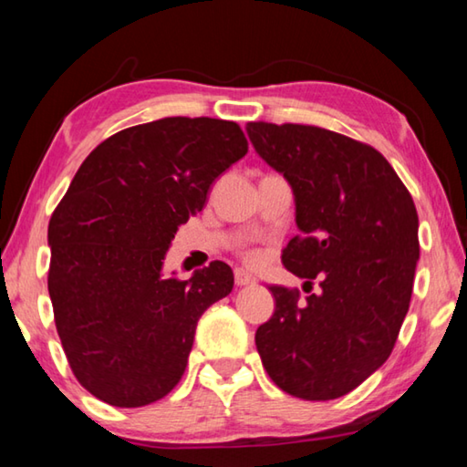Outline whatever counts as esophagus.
I'll return each instance as SVG.
<instances>
[{
	"label": "esophagus",
	"instance_id": "esophagus-1",
	"mask_svg": "<svg viewBox=\"0 0 467 467\" xmlns=\"http://www.w3.org/2000/svg\"><path fill=\"white\" fill-rule=\"evenodd\" d=\"M234 284L236 286H251V284H255V275H251L249 272L241 270V267H236L234 270Z\"/></svg>",
	"mask_w": 467,
	"mask_h": 467
}]
</instances>
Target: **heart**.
<instances>
[{"mask_svg": "<svg viewBox=\"0 0 467 467\" xmlns=\"http://www.w3.org/2000/svg\"><path fill=\"white\" fill-rule=\"evenodd\" d=\"M241 253H243V257H244V259H247V262H249V264H253V262H257V257H259V255H257V253H255V251H251V249H243Z\"/></svg>", "mask_w": 467, "mask_h": 467, "instance_id": "b5f03b06", "label": "heart"}]
</instances>
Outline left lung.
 <instances>
[{
  "label": "left lung",
  "mask_w": 467,
  "mask_h": 467,
  "mask_svg": "<svg viewBox=\"0 0 467 467\" xmlns=\"http://www.w3.org/2000/svg\"><path fill=\"white\" fill-rule=\"evenodd\" d=\"M255 152L295 193L300 234L282 264L321 290L270 286L275 309L255 344L272 381L300 400L350 393L389 358L412 298L418 214L373 146L298 123H247Z\"/></svg>",
  "instance_id": "1"
}]
</instances>
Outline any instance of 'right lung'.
<instances>
[{"label": "right lung", "mask_w": 467, "mask_h": 467, "mask_svg": "<svg viewBox=\"0 0 467 467\" xmlns=\"http://www.w3.org/2000/svg\"><path fill=\"white\" fill-rule=\"evenodd\" d=\"M249 144L234 121L164 117L107 138L78 169L49 223V296L69 367L117 408L161 400L185 373L197 321L231 295L212 262L164 275L181 224Z\"/></svg>", "instance_id": "right-lung-1"}]
</instances>
